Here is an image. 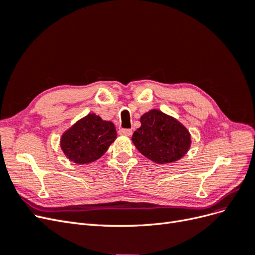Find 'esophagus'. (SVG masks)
Listing matches in <instances>:
<instances>
[{"label": "esophagus", "mask_w": 255, "mask_h": 255, "mask_svg": "<svg viewBox=\"0 0 255 255\" xmlns=\"http://www.w3.org/2000/svg\"><path fill=\"white\" fill-rule=\"evenodd\" d=\"M119 134L123 136H130L132 135V129L129 128H120L119 129Z\"/></svg>", "instance_id": "1"}]
</instances>
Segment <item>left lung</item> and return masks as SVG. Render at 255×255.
<instances>
[{"mask_svg": "<svg viewBox=\"0 0 255 255\" xmlns=\"http://www.w3.org/2000/svg\"><path fill=\"white\" fill-rule=\"evenodd\" d=\"M132 141L143 156L160 165L173 163L186 154L191 137L188 129L171 116L151 110L140 118Z\"/></svg>", "mask_w": 255, "mask_h": 255, "instance_id": "left-lung-1", "label": "left lung"}]
</instances>
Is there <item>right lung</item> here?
Listing matches in <instances>:
<instances>
[{
	"instance_id": "obj_1",
	"label": "right lung",
	"mask_w": 255,
	"mask_h": 255,
	"mask_svg": "<svg viewBox=\"0 0 255 255\" xmlns=\"http://www.w3.org/2000/svg\"><path fill=\"white\" fill-rule=\"evenodd\" d=\"M116 138L117 132L113 122L88 114L63 134L60 148L75 164H89L104 155Z\"/></svg>"
}]
</instances>
